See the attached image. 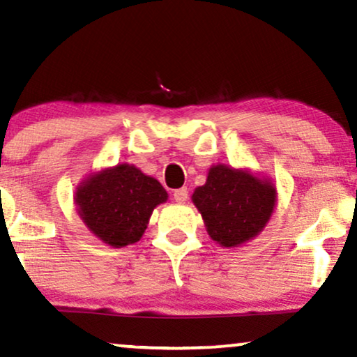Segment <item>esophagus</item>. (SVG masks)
<instances>
[{"label":"esophagus","mask_w":357,"mask_h":357,"mask_svg":"<svg viewBox=\"0 0 357 357\" xmlns=\"http://www.w3.org/2000/svg\"><path fill=\"white\" fill-rule=\"evenodd\" d=\"M174 199L177 203H185L188 199V190L185 188V187L175 190V192H174Z\"/></svg>","instance_id":"obj_1"}]
</instances>
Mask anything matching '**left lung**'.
Wrapping results in <instances>:
<instances>
[{"label": "left lung", "mask_w": 357, "mask_h": 357, "mask_svg": "<svg viewBox=\"0 0 357 357\" xmlns=\"http://www.w3.org/2000/svg\"><path fill=\"white\" fill-rule=\"evenodd\" d=\"M192 198L209 237L222 247H236L265 227L275 208L276 190L243 170L216 165Z\"/></svg>", "instance_id": "left-lung-1"}]
</instances>
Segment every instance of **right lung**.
I'll return each instance as SVG.
<instances>
[{"label": "right lung", "mask_w": 357, "mask_h": 357, "mask_svg": "<svg viewBox=\"0 0 357 357\" xmlns=\"http://www.w3.org/2000/svg\"><path fill=\"white\" fill-rule=\"evenodd\" d=\"M165 199L158 180L128 164L92 175L76 192L82 221L112 247L138 242L153 209Z\"/></svg>", "instance_id": "obj_1"}]
</instances>
